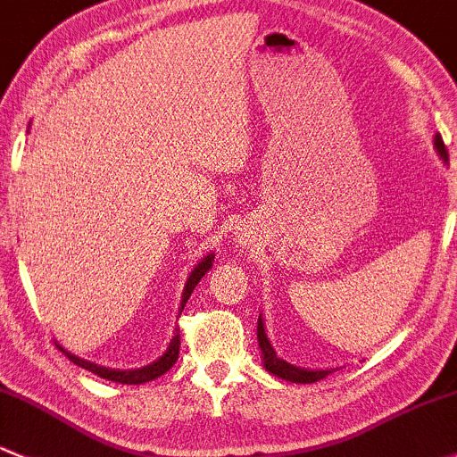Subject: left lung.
I'll use <instances>...</instances> for the list:
<instances>
[{"label":"left lung","instance_id":"1","mask_svg":"<svg viewBox=\"0 0 457 457\" xmlns=\"http://www.w3.org/2000/svg\"><path fill=\"white\" fill-rule=\"evenodd\" d=\"M434 148L438 152V156L443 159V163H449V154H446V148L443 144V137L436 135L434 137ZM257 342H259V351H262V364L270 375L278 377V379L289 381V384H313V381L325 379L327 375H331L336 368H301L294 366L289 361L281 360L274 351V346L270 345V337L266 333V322H263V313H259L257 318Z\"/></svg>","mask_w":457,"mask_h":457}]
</instances>
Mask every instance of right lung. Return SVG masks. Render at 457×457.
<instances>
[{
    "label": "right lung",
    "mask_w": 457,
    "mask_h": 457,
    "mask_svg": "<svg viewBox=\"0 0 457 457\" xmlns=\"http://www.w3.org/2000/svg\"><path fill=\"white\" fill-rule=\"evenodd\" d=\"M213 259H215L213 253L204 254V257L198 262V266H194V270L189 272L187 281H185V287H183V296H180L179 316H180V312L185 309V303L189 301L194 287L198 286L200 278H203L204 274L211 270V266H213ZM58 348H61V351L70 357V361H73V364L93 372V375H97L100 379H109V381H115V384H126V386H139V384H145V381L156 379V377L165 375V372H168L170 368L176 364V360H179V351H180V333H179V328H174V336H171L168 348H165V353L159 357V360H154L152 364H145L141 368H126V370H121V368L93 364V361H87V360H82V357L73 355V353L67 351L65 346L58 345Z\"/></svg>",
    "instance_id": "add662e5"
}]
</instances>
